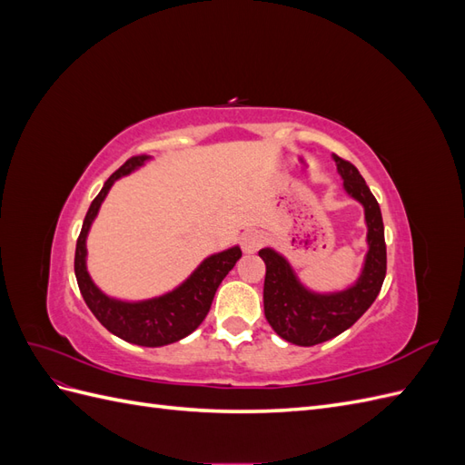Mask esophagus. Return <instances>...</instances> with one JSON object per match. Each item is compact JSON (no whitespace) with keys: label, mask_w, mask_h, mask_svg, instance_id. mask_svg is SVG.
<instances>
[{"label":"esophagus","mask_w":465,"mask_h":465,"mask_svg":"<svg viewBox=\"0 0 465 465\" xmlns=\"http://www.w3.org/2000/svg\"><path fill=\"white\" fill-rule=\"evenodd\" d=\"M263 242H265V238L258 231H248L241 238V244H242V250L246 252V254H254V252H258L262 248Z\"/></svg>","instance_id":"esophagus-1"}]
</instances>
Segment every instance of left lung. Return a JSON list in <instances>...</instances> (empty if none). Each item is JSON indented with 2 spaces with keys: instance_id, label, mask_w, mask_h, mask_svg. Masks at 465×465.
Here are the masks:
<instances>
[{
  "instance_id": "1",
  "label": "left lung",
  "mask_w": 465,
  "mask_h": 465,
  "mask_svg": "<svg viewBox=\"0 0 465 465\" xmlns=\"http://www.w3.org/2000/svg\"><path fill=\"white\" fill-rule=\"evenodd\" d=\"M343 190L364 209L367 256L353 285L335 292H316L301 283L289 260L273 248L258 254L265 263L263 312L270 326L285 341L311 347L343 333L369 311L386 277V242L380 205L357 168L333 154Z\"/></svg>"
}]
</instances>
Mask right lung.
Segmentation results:
<instances>
[{"label": "right lung", "instance_id": "add662e5", "mask_svg": "<svg viewBox=\"0 0 465 465\" xmlns=\"http://www.w3.org/2000/svg\"><path fill=\"white\" fill-rule=\"evenodd\" d=\"M149 159L151 157H147V154H139V157L125 161L104 182L103 190L93 200L77 238L75 277L89 311L110 333L134 345L163 347L184 340L186 335L200 326L209 312L221 281L241 260L242 252L238 246H232L207 256L184 283L161 294V297L145 301H120L108 297L106 292L98 289L87 272V236L91 224L96 219L98 209H101L110 188L114 186V182L142 168Z\"/></svg>", "mask_w": 465, "mask_h": 465}]
</instances>
